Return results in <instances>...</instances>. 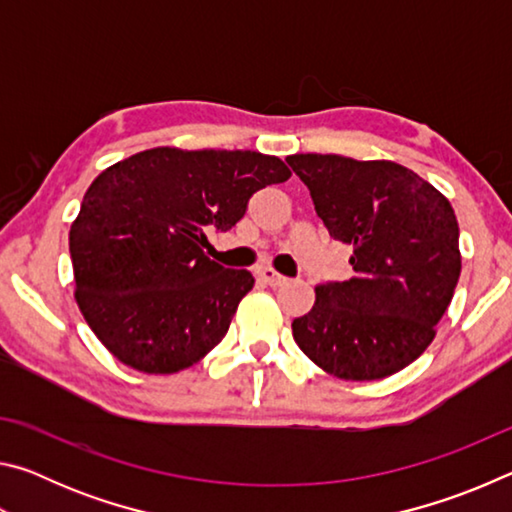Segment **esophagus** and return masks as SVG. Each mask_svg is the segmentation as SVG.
<instances>
[{"label":"esophagus","mask_w":512,"mask_h":512,"mask_svg":"<svg viewBox=\"0 0 512 512\" xmlns=\"http://www.w3.org/2000/svg\"><path fill=\"white\" fill-rule=\"evenodd\" d=\"M257 277L264 284H268V287H282V284H287V277L280 275L277 271H273V268H262V271L257 273Z\"/></svg>","instance_id":"esophagus-1"}]
</instances>
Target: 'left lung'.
I'll return each instance as SVG.
<instances>
[{
    "instance_id": "obj_1",
    "label": "left lung",
    "mask_w": 512,
    "mask_h": 512,
    "mask_svg": "<svg viewBox=\"0 0 512 512\" xmlns=\"http://www.w3.org/2000/svg\"><path fill=\"white\" fill-rule=\"evenodd\" d=\"M329 237L352 246L354 275L316 287L293 320L300 350L329 375L372 381L395 375L429 348L452 302L461 250L447 198L391 160L296 153Z\"/></svg>"
}]
</instances>
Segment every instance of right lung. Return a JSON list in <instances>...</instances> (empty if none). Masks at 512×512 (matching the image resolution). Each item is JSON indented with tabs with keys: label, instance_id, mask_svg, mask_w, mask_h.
I'll use <instances>...</instances> for the list:
<instances>
[{
	"label": "right lung",
	"instance_id": "add662e5",
	"mask_svg": "<svg viewBox=\"0 0 512 512\" xmlns=\"http://www.w3.org/2000/svg\"><path fill=\"white\" fill-rule=\"evenodd\" d=\"M289 176L275 155L171 146L101 171L69 230L74 296L97 339L149 375L201 361L255 284L203 253L205 230H230L250 196Z\"/></svg>",
	"mask_w": 512,
	"mask_h": 512
}]
</instances>
